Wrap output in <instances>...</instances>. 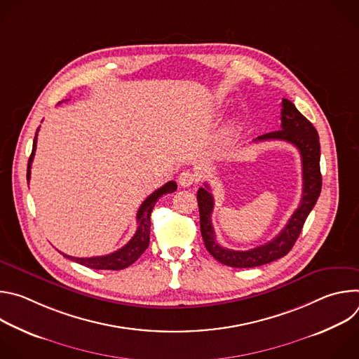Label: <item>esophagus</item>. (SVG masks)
<instances>
[{"mask_svg": "<svg viewBox=\"0 0 359 359\" xmlns=\"http://www.w3.org/2000/svg\"><path fill=\"white\" fill-rule=\"evenodd\" d=\"M197 182V176L190 170H183L179 175V184L183 187H189Z\"/></svg>", "mask_w": 359, "mask_h": 359, "instance_id": "34e87169", "label": "esophagus"}]
</instances>
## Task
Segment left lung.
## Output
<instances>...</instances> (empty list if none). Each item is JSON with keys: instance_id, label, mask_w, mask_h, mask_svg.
Wrapping results in <instances>:
<instances>
[{"instance_id": "left-lung-1", "label": "left lung", "mask_w": 359, "mask_h": 359, "mask_svg": "<svg viewBox=\"0 0 359 359\" xmlns=\"http://www.w3.org/2000/svg\"><path fill=\"white\" fill-rule=\"evenodd\" d=\"M281 130L270 132L259 136L254 142L263 140H285L294 144L302 163V196L299 206L292 213L285 227L271 241L245 251H236L222 247L212 224V213L215 198L209 191V186L204 184L197 191V204L200 213V231L208 251L224 266L236 269H251L276 262L290 252L295 244L302 226L321 193L323 177L320 170V136L313 123L295 108L291 100L283 99L281 104Z\"/></svg>"}]
</instances>
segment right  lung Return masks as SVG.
Returning <instances> with one entry per match:
<instances>
[{
	"instance_id": "obj_1",
	"label": "right lung",
	"mask_w": 359,
	"mask_h": 359,
	"mask_svg": "<svg viewBox=\"0 0 359 359\" xmlns=\"http://www.w3.org/2000/svg\"><path fill=\"white\" fill-rule=\"evenodd\" d=\"M34 137V144H32V153L28 161V169H27V180L29 182L31 177V165L34 161V155H35V149H36V135ZM177 189L176 182H168L165 186H162L161 189L153 191L142 204L137 210L136 219H137V230L135 233V236L130 238V241L128 244H125L122 248H119L115 252H111L108 255H99V257H85V259H79V257H72V255H67L64 254V257L82 264L85 267L93 269V270H123L126 267H129L130 264H133L140 255L143 254V251L147 248L149 245V236H150V215L153 208H155L156 201L159 200V197H162L163 194L168 193H173Z\"/></svg>"
}]
</instances>
